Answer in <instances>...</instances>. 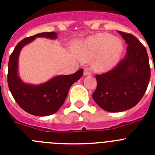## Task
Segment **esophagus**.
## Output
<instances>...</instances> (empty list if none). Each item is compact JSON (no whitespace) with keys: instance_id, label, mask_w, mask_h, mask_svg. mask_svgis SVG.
I'll list each match as a JSON object with an SVG mask.
<instances>
[{"instance_id":"34e87169","label":"esophagus","mask_w":155,"mask_h":155,"mask_svg":"<svg viewBox=\"0 0 155 155\" xmlns=\"http://www.w3.org/2000/svg\"><path fill=\"white\" fill-rule=\"evenodd\" d=\"M91 72L90 71L89 69H87V68H85L84 70V76H87V75H91Z\"/></svg>"}]
</instances>
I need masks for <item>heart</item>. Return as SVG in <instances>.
<instances>
[{
    "label": "heart",
    "mask_w": 155,
    "mask_h": 155,
    "mask_svg": "<svg viewBox=\"0 0 155 155\" xmlns=\"http://www.w3.org/2000/svg\"><path fill=\"white\" fill-rule=\"evenodd\" d=\"M124 44L120 39L108 33H99L86 39L82 42L78 57L82 61L94 59V67L99 71L113 68L120 60Z\"/></svg>",
    "instance_id": "heart-1"
}]
</instances>
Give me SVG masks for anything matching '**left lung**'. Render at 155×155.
<instances>
[{
  "instance_id": "left-lung-1",
  "label": "left lung",
  "mask_w": 155,
  "mask_h": 155,
  "mask_svg": "<svg viewBox=\"0 0 155 155\" xmlns=\"http://www.w3.org/2000/svg\"><path fill=\"white\" fill-rule=\"evenodd\" d=\"M119 33L128 44L125 57L113 70L95 76L97 87L92 94L94 102L111 113L134 107L143 96L150 78L146 48L134 35Z\"/></svg>"
}]
</instances>
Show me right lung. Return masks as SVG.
<instances>
[{
    "label": "right lung",
    "instance_id": "add662e5",
    "mask_svg": "<svg viewBox=\"0 0 155 155\" xmlns=\"http://www.w3.org/2000/svg\"><path fill=\"white\" fill-rule=\"evenodd\" d=\"M39 37L56 39L57 33L51 31L36 34L18 43L9 58L8 84L12 96L23 110L34 116H46L55 113L62 106L70 87L82 77L83 69L73 74L57 75L39 84L23 81L18 74L19 54L25 46Z\"/></svg>",
    "mask_w": 155,
    "mask_h": 155
}]
</instances>
